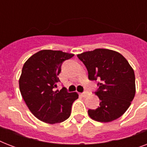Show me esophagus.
<instances>
[{
  "instance_id": "1",
  "label": "esophagus",
  "mask_w": 147,
  "mask_h": 147,
  "mask_svg": "<svg viewBox=\"0 0 147 147\" xmlns=\"http://www.w3.org/2000/svg\"><path fill=\"white\" fill-rule=\"evenodd\" d=\"M88 94H89V93H88V92H83V93H82V94H81V95L83 97H86V96H88Z\"/></svg>"
}]
</instances>
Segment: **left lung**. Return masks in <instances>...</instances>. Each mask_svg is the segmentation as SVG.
<instances>
[{
    "instance_id": "8db88e82",
    "label": "left lung",
    "mask_w": 147,
    "mask_h": 147,
    "mask_svg": "<svg viewBox=\"0 0 147 147\" xmlns=\"http://www.w3.org/2000/svg\"><path fill=\"white\" fill-rule=\"evenodd\" d=\"M88 72V79L99 80L94 93L100 99L99 107L88 110L91 118L110 122L122 116L135 95L134 71L123 55L107 49H97L77 55Z\"/></svg>"
}]
</instances>
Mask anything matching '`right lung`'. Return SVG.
Here are the masks:
<instances>
[{"mask_svg": "<svg viewBox=\"0 0 147 147\" xmlns=\"http://www.w3.org/2000/svg\"><path fill=\"white\" fill-rule=\"evenodd\" d=\"M73 54L58 50H41L24 63L19 80L20 91L33 114L48 123H61L71 114V105L78 98L77 93H69L65 88L55 91L60 82L63 62Z\"/></svg>", "mask_w": 147, "mask_h": 147, "instance_id": "right-lung-1", "label": "right lung"}]
</instances>
